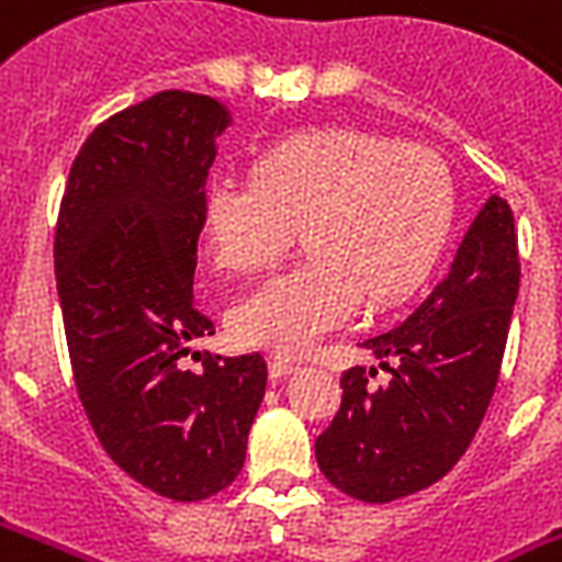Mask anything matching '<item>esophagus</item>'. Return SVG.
Segmentation results:
<instances>
[{
	"mask_svg": "<svg viewBox=\"0 0 562 562\" xmlns=\"http://www.w3.org/2000/svg\"><path fill=\"white\" fill-rule=\"evenodd\" d=\"M268 371H270V376H273V380H282V376L294 374V371H297V364L289 362V359H270Z\"/></svg>",
	"mask_w": 562,
	"mask_h": 562,
	"instance_id": "esophagus-1",
	"label": "esophagus"
}]
</instances>
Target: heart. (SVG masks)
<instances>
[{
	"instance_id": "heart-1",
	"label": "heart",
	"mask_w": 562,
	"mask_h": 562,
	"mask_svg": "<svg viewBox=\"0 0 562 562\" xmlns=\"http://www.w3.org/2000/svg\"><path fill=\"white\" fill-rule=\"evenodd\" d=\"M453 179L431 148L325 127L285 136L255 176L218 172L203 191V234L218 268H273L304 231L307 261L231 310L243 344L301 356L429 280L453 227Z\"/></svg>"
}]
</instances>
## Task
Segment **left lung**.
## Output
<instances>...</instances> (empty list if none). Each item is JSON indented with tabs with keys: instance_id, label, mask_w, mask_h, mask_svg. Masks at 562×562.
<instances>
[{
	"instance_id": "left-lung-1",
	"label": "left lung",
	"mask_w": 562,
	"mask_h": 562,
	"mask_svg": "<svg viewBox=\"0 0 562 562\" xmlns=\"http://www.w3.org/2000/svg\"><path fill=\"white\" fill-rule=\"evenodd\" d=\"M520 289L508 200H486L445 282L402 325L368 337L380 368H349L344 402L316 438L319 472L359 502L404 499L441 481L469 450L499 383Z\"/></svg>"
}]
</instances>
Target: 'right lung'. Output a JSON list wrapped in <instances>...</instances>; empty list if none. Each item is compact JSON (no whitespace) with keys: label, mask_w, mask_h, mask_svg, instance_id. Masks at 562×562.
Segmentation results:
<instances>
[{"label":"right lung","mask_w":562,"mask_h":562,"mask_svg":"<svg viewBox=\"0 0 562 562\" xmlns=\"http://www.w3.org/2000/svg\"><path fill=\"white\" fill-rule=\"evenodd\" d=\"M231 115L160 90L105 117L72 160L54 270L78 398L103 450L145 490L200 502L231 486L265 398L252 356H184L213 319L194 304L203 191Z\"/></svg>","instance_id":"add662e5"}]
</instances>
